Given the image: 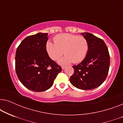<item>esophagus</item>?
<instances>
[{
    "label": "esophagus",
    "mask_w": 123,
    "mask_h": 123,
    "mask_svg": "<svg viewBox=\"0 0 123 123\" xmlns=\"http://www.w3.org/2000/svg\"><path fill=\"white\" fill-rule=\"evenodd\" d=\"M62 69H64L65 68V66H62Z\"/></svg>",
    "instance_id": "obj_1"
}]
</instances>
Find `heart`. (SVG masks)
I'll use <instances>...</instances> for the list:
<instances>
[{"mask_svg":"<svg viewBox=\"0 0 123 123\" xmlns=\"http://www.w3.org/2000/svg\"><path fill=\"white\" fill-rule=\"evenodd\" d=\"M54 43L48 41L46 43V50L50 58L57 60L62 56L59 63L66 65L73 62L77 63L85 58L88 49V43L86 38L83 36L63 33L54 37Z\"/></svg>","mask_w":123,"mask_h":123,"instance_id":"1","label":"heart"}]
</instances>
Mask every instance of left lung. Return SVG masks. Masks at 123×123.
Wrapping results in <instances>:
<instances>
[{"label": "left lung", "mask_w": 123, "mask_h": 123, "mask_svg": "<svg viewBox=\"0 0 123 123\" xmlns=\"http://www.w3.org/2000/svg\"><path fill=\"white\" fill-rule=\"evenodd\" d=\"M80 34L88 41V49L83 61L73 66L74 73L70 82L80 90H93L100 86L106 78L110 67V55L102 39L89 32Z\"/></svg>", "instance_id": "1"}]
</instances>
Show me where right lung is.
Wrapping results in <instances>:
<instances>
[{
  "mask_svg": "<svg viewBox=\"0 0 123 123\" xmlns=\"http://www.w3.org/2000/svg\"><path fill=\"white\" fill-rule=\"evenodd\" d=\"M48 33H38L25 38L16 53V71L23 85L35 92L49 89L62 68L47 53Z\"/></svg>",
  "mask_w": 123,
  "mask_h": 123,
  "instance_id": "add662e5",
  "label": "right lung"
}]
</instances>
